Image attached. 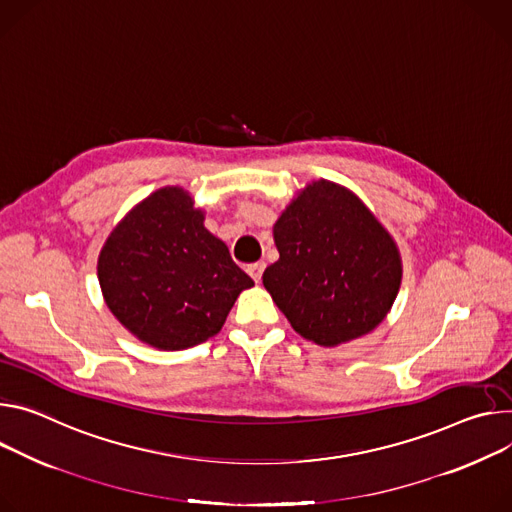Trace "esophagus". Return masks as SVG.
I'll return each instance as SVG.
<instances>
[{
	"label": "esophagus",
	"mask_w": 512,
	"mask_h": 512,
	"mask_svg": "<svg viewBox=\"0 0 512 512\" xmlns=\"http://www.w3.org/2000/svg\"><path fill=\"white\" fill-rule=\"evenodd\" d=\"M263 269H265V263H253L247 267V273L253 277L255 284L261 282V275H263Z\"/></svg>",
	"instance_id": "obj_1"
}]
</instances>
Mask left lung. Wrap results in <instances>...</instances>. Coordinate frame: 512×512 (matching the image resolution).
<instances>
[{
  "mask_svg": "<svg viewBox=\"0 0 512 512\" xmlns=\"http://www.w3.org/2000/svg\"><path fill=\"white\" fill-rule=\"evenodd\" d=\"M280 259L263 273L292 329L320 345L355 341L388 316L402 282L394 237L341 183L316 179L273 224Z\"/></svg>",
  "mask_w": 512,
  "mask_h": 512,
  "instance_id": "1",
  "label": "left lung"
}]
</instances>
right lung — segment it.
<instances>
[{
    "mask_svg": "<svg viewBox=\"0 0 512 512\" xmlns=\"http://www.w3.org/2000/svg\"><path fill=\"white\" fill-rule=\"evenodd\" d=\"M188 190L165 185L110 232L98 280L110 312L138 341L179 351L218 335L251 277L204 226Z\"/></svg>",
    "mask_w": 512,
    "mask_h": 512,
    "instance_id": "1",
    "label": "right lung"
}]
</instances>
